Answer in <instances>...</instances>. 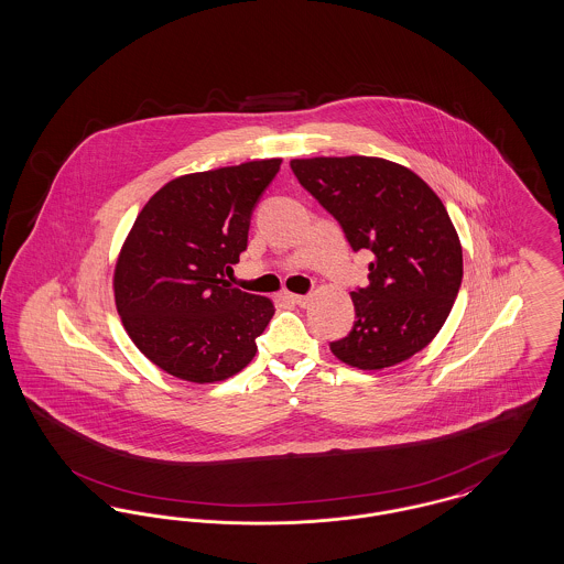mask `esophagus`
<instances>
[{"label":"esophagus","mask_w":564,"mask_h":564,"mask_svg":"<svg viewBox=\"0 0 564 564\" xmlns=\"http://www.w3.org/2000/svg\"><path fill=\"white\" fill-rule=\"evenodd\" d=\"M288 300H292L297 306H306L311 302V295L288 294Z\"/></svg>","instance_id":"esophagus-1"}]
</instances>
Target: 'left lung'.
I'll list each match as a JSON object with an SVG mask.
<instances>
[{
    "label": "left lung",
    "mask_w": 564,
    "mask_h": 564,
    "mask_svg": "<svg viewBox=\"0 0 564 564\" xmlns=\"http://www.w3.org/2000/svg\"><path fill=\"white\" fill-rule=\"evenodd\" d=\"M300 186L332 215L350 249H368L366 288L350 292L352 329L329 343L359 370H382L425 349L451 315L463 249L437 194L395 162L347 156L292 161Z\"/></svg>",
    "instance_id": "1"
}]
</instances>
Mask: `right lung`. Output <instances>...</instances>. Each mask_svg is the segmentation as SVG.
Wrapping results in <instances>:
<instances>
[{
	"instance_id": "add662e5",
	"label": "right lung",
	"mask_w": 564,
	"mask_h": 564,
	"mask_svg": "<svg viewBox=\"0 0 564 564\" xmlns=\"http://www.w3.org/2000/svg\"><path fill=\"white\" fill-rule=\"evenodd\" d=\"M281 161L245 162L169 182L137 215L113 294L124 329L152 364L189 382L241 372L274 306L230 288L256 205Z\"/></svg>"
}]
</instances>
